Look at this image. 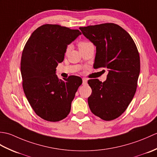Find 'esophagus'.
Masks as SVG:
<instances>
[{"mask_svg": "<svg viewBox=\"0 0 157 157\" xmlns=\"http://www.w3.org/2000/svg\"><path fill=\"white\" fill-rule=\"evenodd\" d=\"M82 81H83V84H87V82H88V79L84 78L82 79Z\"/></svg>", "mask_w": 157, "mask_h": 157, "instance_id": "1", "label": "esophagus"}]
</instances>
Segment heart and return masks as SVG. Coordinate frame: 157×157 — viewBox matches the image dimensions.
<instances>
[{
	"mask_svg": "<svg viewBox=\"0 0 157 157\" xmlns=\"http://www.w3.org/2000/svg\"><path fill=\"white\" fill-rule=\"evenodd\" d=\"M89 43H90V42H86V41L79 42V48H82V47H84V46H86L87 44H88ZM70 48H71V46H68L67 48V52H68V51H69V50H70Z\"/></svg>",
	"mask_w": 157,
	"mask_h": 157,
	"instance_id": "b5f03b06",
	"label": "heart"
}]
</instances>
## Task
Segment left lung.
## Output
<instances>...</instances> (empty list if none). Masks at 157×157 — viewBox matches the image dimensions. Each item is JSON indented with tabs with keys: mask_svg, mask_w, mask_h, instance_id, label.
Returning a JSON list of instances; mask_svg holds the SVG:
<instances>
[{
	"mask_svg": "<svg viewBox=\"0 0 157 157\" xmlns=\"http://www.w3.org/2000/svg\"><path fill=\"white\" fill-rule=\"evenodd\" d=\"M96 46L94 68L108 69L104 82L89 79L92 92L88 98L92 113L105 121L119 117L132 101L140 71L139 52L132 38L113 23L81 27Z\"/></svg>",
	"mask_w": 157,
	"mask_h": 157,
	"instance_id": "8db88e82",
	"label": "left lung"
}]
</instances>
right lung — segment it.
Masks as SVG:
<instances>
[{
    "mask_svg": "<svg viewBox=\"0 0 157 157\" xmlns=\"http://www.w3.org/2000/svg\"><path fill=\"white\" fill-rule=\"evenodd\" d=\"M81 34L78 29L45 24L32 33L23 48V91L36 114L46 121H59L69 115L75 92L82 84L78 76L62 80L56 75L67 45Z\"/></svg>",
    "mask_w": 157,
    "mask_h": 157,
    "instance_id": "obj_1",
    "label": "right lung"
}]
</instances>
